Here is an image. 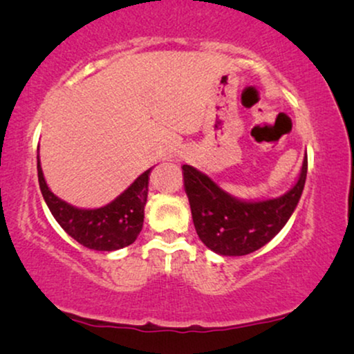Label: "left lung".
Listing matches in <instances>:
<instances>
[{"instance_id":"8db88e82","label":"left lung","mask_w":354,"mask_h":354,"mask_svg":"<svg viewBox=\"0 0 354 354\" xmlns=\"http://www.w3.org/2000/svg\"><path fill=\"white\" fill-rule=\"evenodd\" d=\"M183 187L190 201L196 234L207 248L222 256H243L269 243L287 224L301 198L308 156L298 182L285 195L266 201L230 196L206 174L183 164Z\"/></svg>"}]
</instances>
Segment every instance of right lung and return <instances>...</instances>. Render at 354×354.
<instances>
[{
    "mask_svg": "<svg viewBox=\"0 0 354 354\" xmlns=\"http://www.w3.org/2000/svg\"><path fill=\"white\" fill-rule=\"evenodd\" d=\"M38 183L51 214L75 241L96 251H114L132 245L143 227L148 180L151 169L145 171L127 190L98 209H80L62 201L48 188L37 154Z\"/></svg>",
    "mask_w": 354,
    "mask_h": 354,
    "instance_id": "right-lung-1",
    "label": "right lung"
}]
</instances>
